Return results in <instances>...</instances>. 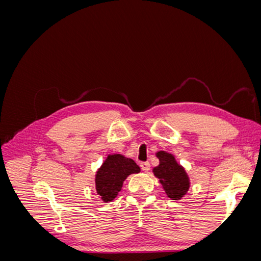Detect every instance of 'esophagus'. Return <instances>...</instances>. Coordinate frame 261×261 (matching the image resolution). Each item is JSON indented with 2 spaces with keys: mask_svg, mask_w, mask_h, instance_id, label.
<instances>
[{
  "mask_svg": "<svg viewBox=\"0 0 261 261\" xmlns=\"http://www.w3.org/2000/svg\"><path fill=\"white\" fill-rule=\"evenodd\" d=\"M140 168L143 169L145 172H148L150 170V163L148 161L140 162Z\"/></svg>",
  "mask_w": 261,
  "mask_h": 261,
  "instance_id": "esophagus-1",
  "label": "esophagus"
}]
</instances>
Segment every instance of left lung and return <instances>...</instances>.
<instances>
[{
	"instance_id": "8db88e82",
	"label": "left lung",
	"mask_w": 261,
	"mask_h": 261,
	"mask_svg": "<svg viewBox=\"0 0 261 261\" xmlns=\"http://www.w3.org/2000/svg\"><path fill=\"white\" fill-rule=\"evenodd\" d=\"M156 155L160 164L153 169L154 175L160 179L165 193L171 199H180L189 188V180L185 170L176 163L172 154L160 151Z\"/></svg>"
}]
</instances>
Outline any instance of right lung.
<instances>
[{"instance_id":"add662e5","label":"right lung","mask_w":261,"mask_h":261,"mask_svg":"<svg viewBox=\"0 0 261 261\" xmlns=\"http://www.w3.org/2000/svg\"><path fill=\"white\" fill-rule=\"evenodd\" d=\"M140 171L138 165L121 154L109 155L96 176V189L103 201H112L121 191L125 178Z\"/></svg>"}]
</instances>
